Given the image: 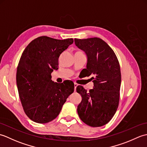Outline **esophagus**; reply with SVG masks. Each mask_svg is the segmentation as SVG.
<instances>
[{
    "mask_svg": "<svg viewBox=\"0 0 147 147\" xmlns=\"http://www.w3.org/2000/svg\"><path fill=\"white\" fill-rule=\"evenodd\" d=\"M74 91H76V87H77L78 86V84H77V83H74Z\"/></svg>",
    "mask_w": 147,
    "mask_h": 147,
    "instance_id": "1",
    "label": "esophagus"
}]
</instances>
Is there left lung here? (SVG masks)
<instances>
[{
	"label": "left lung",
	"mask_w": 147,
	"mask_h": 147,
	"mask_svg": "<svg viewBox=\"0 0 147 147\" xmlns=\"http://www.w3.org/2000/svg\"><path fill=\"white\" fill-rule=\"evenodd\" d=\"M78 48L87 57L86 75H93V88L87 92L78 86L76 92L82 100L78 114L83 123L92 127L108 123L113 117L119 102L121 82L120 65L112 49L99 38L74 39Z\"/></svg>",
	"instance_id": "1"
}]
</instances>
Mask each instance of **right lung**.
<instances>
[{
  "label": "right lung",
  "mask_w": 147,
  "mask_h": 147,
  "mask_svg": "<svg viewBox=\"0 0 147 147\" xmlns=\"http://www.w3.org/2000/svg\"><path fill=\"white\" fill-rule=\"evenodd\" d=\"M73 38L57 40L42 36L32 40L21 55L16 73L19 96L26 115L37 123L54 120L74 92L71 82L55 83L51 73L58 69L61 54Z\"/></svg>",
  "instance_id": "add662e5"
}]
</instances>
